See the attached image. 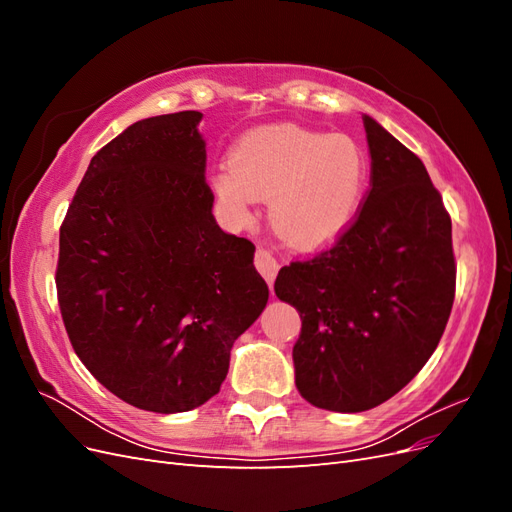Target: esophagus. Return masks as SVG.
<instances>
[{
	"mask_svg": "<svg viewBox=\"0 0 512 512\" xmlns=\"http://www.w3.org/2000/svg\"><path fill=\"white\" fill-rule=\"evenodd\" d=\"M254 265L258 269V273L265 277L267 284L273 286L275 275H277V271H280V262H277L267 250H258L256 258H254Z\"/></svg>",
	"mask_w": 512,
	"mask_h": 512,
	"instance_id": "1",
	"label": "esophagus"
}]
</instances>
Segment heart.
<instances>
[{
  "label": "heart",
  "instance_id": "b5f03b06",
  "mask_svg": "<svg viewBox=\"0 0 512 512\" xmlns=\"http://www.w3.org/2000/svg\"><path fill=\"white\" fill-rule=\"evenodd\" d=\"M367 179L365 151L354 138L275 126L245 136L230 168L211 177V190L235 226L252 220L256 200L269 198L271 230L292 250L312 252L348 228Z\"/></svg>",
  "mask_w": 512,
  "mask_h": 512
}]
</instances>
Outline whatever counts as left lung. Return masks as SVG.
<instances>
[{
	"label": "left lung",
	"instance_id": "left-lung-1",
	"mask_svg": "<svg viewBox=\"0 0 512 512\" xmlns=\"http://www.w3.org/2000/svg\"><path fill=\"white\" fill-rule=\"evenodd\" d=\"M371 188L331 250L282 267L297 307L294 382L309 404L363 412L391 399L438 348L455 299L451 218L425 164L363 117Z\"/></svg>",
	"mask_w": 512,
	"mask_h": 512
}]
</instances>
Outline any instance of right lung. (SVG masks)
Returning <instances> with one entry per match:
<instances>
[{
  "label": "right lung",
  "instance_id": "add662e5",
  "mask_svg": "<svg viewBox=\"0 0 512 512\" xmlns=\"http://www.w3.org/2000/svg\"><path fill=\"white\" fill-rule=\"evenodd\" d=\"M203 113L132 123L91 158L59 230L57 297L76 356L126 404L203 406L269 301L252 241L213 218Z\"/></svg>",
  "mask_w": 512,
  "mask_h": 512
}]
</instances>
